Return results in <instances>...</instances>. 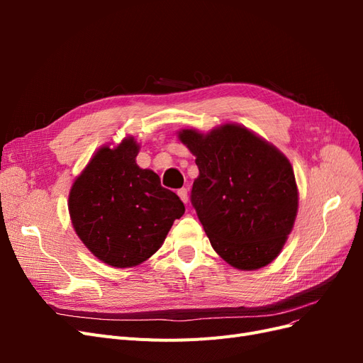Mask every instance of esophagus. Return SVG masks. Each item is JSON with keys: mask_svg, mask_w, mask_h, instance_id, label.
I'll return each instance as SVG.
<instances>
[{"mask_svg": "<svg viewBox=\"0 0 363 363\" xmlns=\"http://www.w3.org/2000/svg\"><path fill=\"white\" fill-rule=\"evenodd\" d=\"M177 194H179V196H180V200L186 204L188 203V200H189V196H188V189H184V188H182V189H179L177 191Z\"/></svg>", "mask_w": 363, "mask_h": 363, "instance_id": "34e87169", "label": "esophagus"}]
</instances>
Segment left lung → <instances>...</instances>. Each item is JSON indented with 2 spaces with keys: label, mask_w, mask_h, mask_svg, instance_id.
I'll return each mask as SVG.
<instances>
[{
  "label": "left lung",
  "mask_w": 363,
  "mask_h": 363,
  "mask_svg": "<svg viewBox=\"0 0 363 363\" xmlns=\"http://www.w3.org/2000/svg\"><path fill=\"white\" fill-rule=\"evenodd\" d=\"M179 139L200 171L191 201L213 250L238 269L267 267L286 242L298 211L288 157L238 124L206 135L184 128Z\"/></svg>",
  "instance_id": "left-lung-1"
}]
</instances>
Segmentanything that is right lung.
<instances>
[{
	"mask_svg": "<svg viewBox=\"0 0 363 363\" xmlns=\"http://www.w3.org/2000/svg\"><path fill=\"white\" fill-rule=\"evenodd\" d=\"M139 145L125 138L98 150L72 183L69 216L75 233L95 257L131 268L162 247L184 204L159 175L138 167Z\"/></svg>",
	"mask_w": 363,
	"mask_h": 363,
	"instance_id": "right-lung-1",
	"label": "right lung"
}]
</instances>
